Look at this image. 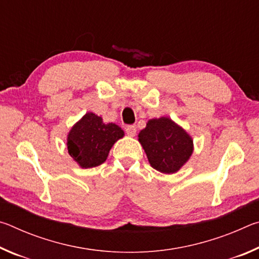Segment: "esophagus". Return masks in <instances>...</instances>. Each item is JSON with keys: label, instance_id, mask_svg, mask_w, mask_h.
Returning <instances> with one entry per match:
<instances>
[{"label": "esophagus", "instance_id": "1", "mask_svg": "<svg viewBox=\"0 0 259 259\" xmlns=\"http://www.w3.org/2000/svg\"><path fill=\"white\" fill-rule=\"evenodd\" d=\"M136 131H137L136 125H128L125 128V133H126V135L130 136V137H134V136L136 135Z\"/></svg>", "mask_w": 259, "mask_h": 259}]
</instances>
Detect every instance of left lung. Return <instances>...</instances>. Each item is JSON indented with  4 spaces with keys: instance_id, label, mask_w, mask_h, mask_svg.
<instances>
[{
    "instance_id": "left-lung-1",
    "label": "left lung",
    "mask_w": 259,
    "mask_h": 259,
    "mask_svg": "<svg viewBox=\"0 0 259 259\" xmlns=\"http://www.w3.org/2000/svg\"><path fill=\"white\" fill-rule=\"evenodd\" d=\"M138 140L152 168L163 174L177 172L193 153L191 136L169 117L148 121Z\"/></svg>"
}]
</instances>
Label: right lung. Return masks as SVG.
I'll return each mask as SVG.
<instances>
[{"label":"right lung","mask_w":259,"mask_h":259,"mask_svg":"<svg viewBox=\"0 0 259 259\" xmlns=\"http://www.w3.org/2000/svg\"><path fill=\"white\" fill-rule=\"evenodd\" d=\"M124 136L115 123H104L95 113H87L67 136V150L81 168H94L106 161L114 143Z\"/></svg>","instance_id":"add662e5"}]
</instances>
